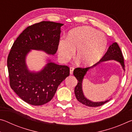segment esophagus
Returning a JSON list of instances; mask_svg holds the SVG:
<instances>
[{"mask_svg":"<svg viewBox=\"0 0 132 132\" xmlns=\"http://www.w3.org/2000/svg\"><path fill=\"white\" fill-rule=\"evenodd\" d=\"M73 70H74V68H70V74L71 75H73Z\"/></svg>","mask_w":132,"mask_h":132,"instance_id":"34e87169","label":"esophagus"}]
</instances>
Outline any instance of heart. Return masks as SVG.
<instances>
[{"instance_id": "heart-1", "label": "heart", "mask_w": 132, "mask_h": 132, "mask_svg": "<svg viewBox=\"0 0 132 132\" xmlns=\"http://www.w3.org/2000/svg\"><path fill=\"white\" fill-rule=\"evenodd\" d=\"M106 38L103 32L88 26L73 29L66 39H61L58 45L59 57L66 62L73 56L77 49L76 58L85 66L93 65L99 61L106 48Z\"/></svg>"}]
</instances>
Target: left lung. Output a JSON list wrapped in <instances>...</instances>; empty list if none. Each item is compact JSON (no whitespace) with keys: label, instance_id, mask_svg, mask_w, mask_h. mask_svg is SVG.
<instances>
[{"label":"left lung","instance_id":"left-lung-1","mask_svg":"<svg viewBox=\"0 0 132 132\" xmlns=\"http://www.w3.org/2000/svg\"><path fill=\"white\" fill-rule=\"evenodd\" d=\"M109 60H115V61L119 62L120 64H121V66H122L123 69L125 70L123 56L121 50H120L119 46L117 42H114V43L111 45L109 46L106 52L105 53V55L103 56V57L101 58V60H100L98 63L94 64L93 66L86 68H77L75 69L74 71H73V75H74L76 77V79L77 80V86L75 87V94L78 101L81 102V104L85 105L91 107L101 106L104 104H105L106 102L109 101V100H106L105 101L95 102L91 101L90 100L87 99V98L84 97L83 93H82V80H83L84 76L86 75L89 69L96 66L97 64L101 63V62L108 61H109Z\"/></svg>","mask_w":132,"mask_h":132}]
</instances>
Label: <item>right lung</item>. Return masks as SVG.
Listing matches in <instances>:
<instances>
[{
  "mask_svg": "<svg viewBox=\"0 0 132 132\" xmlns=\"http://www.w3.org/2000/svg\"><path fill=\"white\" fill-rule=\"evenodd\" d=\"M63 25L45 21L34 24L27 27L13 44L7 61L10 86L27 103L42 105L50 102L59 84L70 74L68 66L53 62L37 73L29 71L26 64V57L31 50L55 54Z\"/></svg>",
  "mask_w": 132,
  "mask_h": 132,
  "instance_id": "add662e5",
  "label": "right lung"
}]
</instances>
